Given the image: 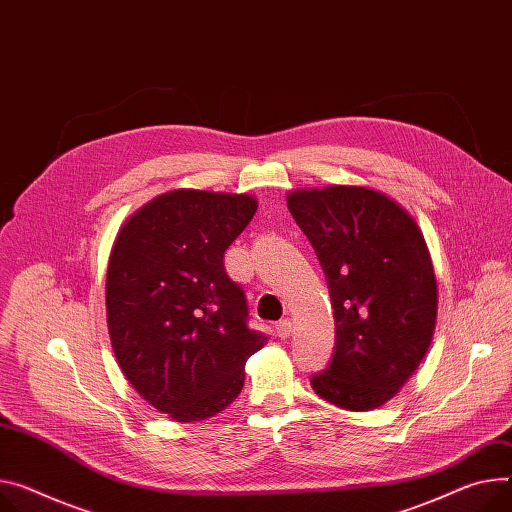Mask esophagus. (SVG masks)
Listing matches in <instances>:
<instances>
[{
	"label": "esophagus",
	"instance_id": "1",
	"mask_svg": "<svg viewBox=\"0 0 512 512\" xmlns=\"http://www.w3.org/2000/svg\"><path fill=\"white\" fill-rule=\"evenodd\" d=\"M274 332H277V336L279 338H287L289 334H291V322L289 320H281V322H277L274 324Z\"/></svg>",
	"mask_w": 512,
	"mask_h": 512
}]
</instances>
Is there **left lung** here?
<instances>
[{
  "label": "left lung",
  "instance_id": "8db88e82",
  "mask_svg": "<svg viewBox=\"0 0 512 512\" xmlns=\"http://www.w3.org/2000/svg\"><path fill=\"white\" fill-rule=\"evenodd\" d=\"M287 207L326 274L336 342L311 375L326 402L365 412L410 379L437 322V279L416 221L363 186L293 190Z\"/></svg>",
  "mask_w": 512,
  "mask_h": 512
}]
</instances>
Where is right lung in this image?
Returning a JSON list of instances; mask_svg holds the SVG:
<instances>
[{"label": "right lung", "mask_w": 512, "mask_h": 512, "mask_svg": "<svg viewBox=\"0 0 512 512\" xmlns=\"http://www.w3.org/2000/svg\"><path fill=\"white\" fill-rule=\"evenodd\" d=\"M256 209L250 194L180 188L141 207L116 235L106 274L114 355L139 396L176 422L225 410L266 342L248 326L244 289L223 266Z\"/></svg>", "instance_id": "1"}]
</instances>
